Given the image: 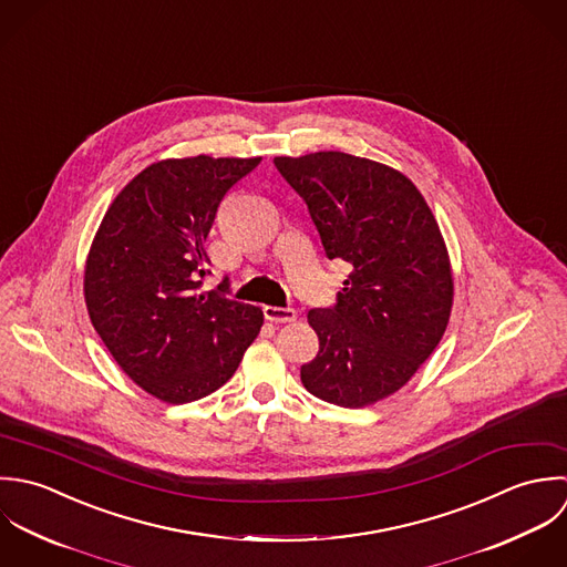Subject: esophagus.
<instances>
[{"instance_id": "esophagus-1", "label": "esophagus", "mask_w": 567, "mask_h": 567, "mask_svg": "<svg viewBox=\"0 0 567 567\" xmlns=\"http://www.w3.org/2000/svg\"><path fill=\"white\" fill-rule=\"evenodd\" d=\"M262 313H265V320L276 322V324H287V322L296 320V309H291V307H265Z\"/></svg>"}]
</instances>
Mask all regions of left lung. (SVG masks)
Masks as SVG:
<instances>
[{"label": "left lung", "instance_id": "left-lung-1", "mask_svg": "<svg viewBox=\"0 0 567 567\" xmlns=\"http://www.w3.org/2000/svg\"><path fill=\"white\" fill-rule=\"evenodd\" d=\"M302 197L331 260L350 276L327 309H311L320 352L300 368L305 388L363 408L403 388L434 352L452 313L450 256L416 186L399 171L341 151L276 157Z\"/></svg>", "mask_w": 567, "mask_h": 567}]
</instances>
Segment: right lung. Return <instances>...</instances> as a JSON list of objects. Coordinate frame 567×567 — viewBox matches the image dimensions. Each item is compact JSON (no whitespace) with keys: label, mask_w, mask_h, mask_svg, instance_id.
Returning <instances> with one entry per match:
<instances>
[{"label":"right lung","mask_w":567,"mask_h":567,"mask_svg":"<svg viewBox=\"0 0 567 567\" xmlns=\"http://www.w3.org/2000/svg\"><path fill=\"white\" fill-rule=\"evenodd\" d=\"M258 164L208 155L151 164L115 197L92 243V324L117 365L166 403L219 390L260 333L262 311L231 300L227 276L199 291L217 208Z\"/></svg>","instance_id":"1"}]
</instances>
